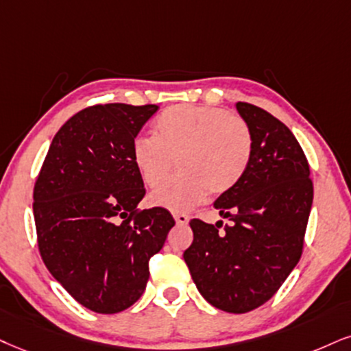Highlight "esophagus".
I'll use <instances>...</instances> for the list:
<instances>
[{"instance_id": "esophagus-1", "label": "esophagus", "mask_w": 351, "mask_h": 351, "mask_svg": "<svg viewBox=\"0 0 351 351\" xmlns=\"http://www.w3.org/2000/svg\"><path fill=\"white\" fill-rule=\"evenodd\" d=\"M172 216H174L177 224H187L189 223V216L185 213H174Z\"/></svg>"}]
</instances>
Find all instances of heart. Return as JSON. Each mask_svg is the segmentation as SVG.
Segmentation results:
<instances>
[{
    "label": "heart",
    "instance_id": "b5f03b06",
    "mask_svg": "<svg viewBox=\"0 0 351 351\" xmlns=\"http://www.w3.org/2000/svg\"><path fill=\"white\" fill-rule=\"evenodd\" d=\"M154 136H138L132 158L151 189L167 180L178 161L181 174L151 193L156 206L184 211L206 197L234 189L247 172L254 135L239 115L208 106H172L154 122Z\"/></svg>",
    "mask_w": 351,
    "mask_h": 351
}]
</instances>
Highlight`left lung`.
<instances>
[{
    "instance_id": "1",
    "label": "left lung",
    "mask_w": 351,
    "mask_h": 351,
    "mask_svg": "<svg viewBox=\"0 0 351 351\" xmlns=\"http://www.w3.org/2000/svg\"><path fill=\"white\" fill-rule=\"evenodd\" d=\"M249 123L254 153L239 184L213 206L231 224L192 219L184 252L198 291L215 308L249 313L278 291L300 262L313 206L309 164L287 125L261 107L236 102Z\"/></svg>"
}]
</instances>
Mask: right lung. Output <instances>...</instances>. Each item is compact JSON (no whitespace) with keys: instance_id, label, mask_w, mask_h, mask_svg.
<instances>
[{"instance_id":"obj_1","label":"right lung","mask_w":351,"mask_h":351,"mask_svg":"<svg viewBox=\"0 0 351 351\" xmlns=\"http://www.w3.org/2000/svg\"><path fill=\"white\" fill-rule=\"evenodd\" d=\"M158 106L104 104L56 132L34 187L38 250L81 306L115 314L140 300L151 255L176 221L161 206L138 210L145 185L132 145Z\"/></svg>"}]
</instances>
